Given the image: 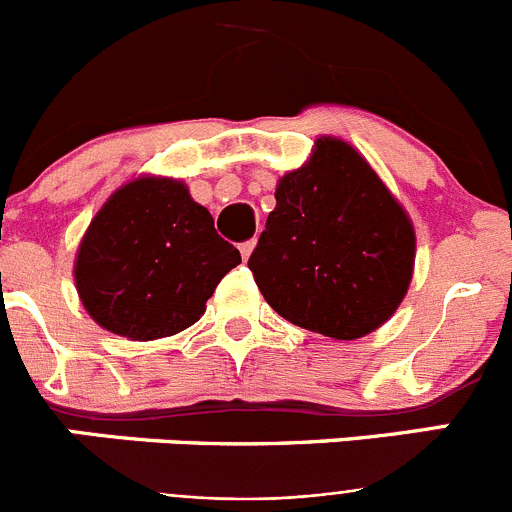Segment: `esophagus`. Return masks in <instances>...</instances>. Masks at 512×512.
Listing matches in <instances>:
<instances>
[{
	"label": "esophagus",
	"mask_w": 512,
	"mask_h": 512,
	"mask_svg": "<svg viewBox=\"0 0 512 512\" xmlns=\"http://www.w3.org/2000/svg\"><path fill=\"white\" fill-rule=\"evenodd\" d=\"M253 248H256V241H246V243H241V256H243V259H248V256H251Z\"/></svg>",
	"instance_id": "esophagus-1"
}]
</instances>
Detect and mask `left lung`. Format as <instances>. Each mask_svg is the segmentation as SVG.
I'll list each match as a JSON object with an SVG mask.
<instances>
[{"label":"left lung","mask_w":512,"mask_h":512,"mask_svg":"<svg viewBox=\"0 0 512 512\" xmlns=\"http://www.w3.org/2000/svg\"><path fill=\"white\" fill-rule=\"evenodd\" d=\"M274 197L248 259L264 300L289 323L336 341L387 323L413 279L415 230L366 158L323 135Z\"/></svg>","instance_id":"left-lung-1"}]
</instances>
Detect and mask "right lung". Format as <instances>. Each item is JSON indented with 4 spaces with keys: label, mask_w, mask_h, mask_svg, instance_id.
I'll return each instance as SVG.
<instances>
[{
    "label": "right lung",
    "mask_w": 512,
    "mask_h": 512,
    "mask_svg": "<svg viewBox=\"0 0 512 512\" xmlns=\"http://www.w3.org/2000/svg\"><path fill=\"white\" fill-rule=\"evenodd\" d=\"M238 264V248L215 233L207 207L179 179L138 176L89 223L74 279L94 323L130 341H156L197 323Z\"/></svg>",
    "instance_id": "1"
}]
</instances>
